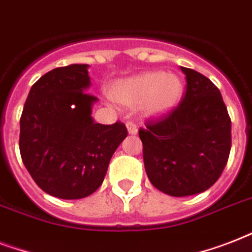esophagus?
Wrapping results in <instances>:
<instances>
[{
    "label": "esophagus",
    "instance_id": "1",
    "mask_svg": "<svg viewBox=\"0 0 252 252\" xmlns=\"http://www.w3.org/2000/svg\"><path fill=\"white\" fill-rule=\"evenodd\" d=\"M126 126V129H128V133H129V134L137 133V126H136V124H134V123L128 122Z\"/></svg>",
    "mask_w": 252,
    "mask_h": 252
}]
</instances>
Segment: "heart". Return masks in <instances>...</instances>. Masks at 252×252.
Segmentation results:
<instances>
[{"label":"heart","mask_w":252,"mask_h":252,"mask_svg":"<svg viewBox=\"0 0 252 252\" xmlns=\"http://www.w3.org/2000/svg\"><path fill=\"white\" fill-rule=\"evenodd\" d=\"M183 94V82L171 73L146 72L120 81L112 96L123 106L141 104L149 116L166 114L175 108Z\"/></svg>","instance_id":"heart-1"}]
</instances>
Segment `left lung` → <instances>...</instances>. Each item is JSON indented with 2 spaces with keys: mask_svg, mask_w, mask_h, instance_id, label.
I'll use <instances>...</instances> for the list:
<instances>
[{
  "mask_svg": "<svg viewBox=\"0 0 252 252\" xmlns=\"http://www.w3.org/2000/svg\"><path fill=\"white\" fill-rule=\"evenodd\" d=\"M180 69L187 90L179 106L138 130L150 183L175 197L211 188L231 148V122L217 86L193 69Z\"/></svg>",
  "mask_w": 252,
  "mask_h": 252,
  "instance_id": "1",
  "label": "left lung"
}]
</instances>
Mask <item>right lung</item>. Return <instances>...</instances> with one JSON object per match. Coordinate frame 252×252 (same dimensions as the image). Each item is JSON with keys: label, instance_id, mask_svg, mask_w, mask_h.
Masks as SVG:
<instances>
[{"label": "right lung", "instance_id": "add662e5", "mask_svg": "<svg viewBox=\"0 0 252 252\" xmlns=\"http://www.w3.org/2000/svg\"><path fill=\"white\" fill-rule=\"evenodd\" d=\"M87 64L45 73L32 85L21 116L19 150L35 183L59 199H84L100 187L126 126L95 123L98 98L87 93Z\"/></svg>", "mask_w": 252, "mask_h": 252}]
</instances>
